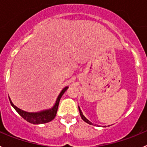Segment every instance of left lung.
Wrapping results in <instances>:
<instances>
[{
  "mask_svg": "<svg viewBox=\"0 0 147 147\" xmlns=\"http://www.w3.org/2000/svg\"><path fill=\"white\" fill-rule=\"evenodd\" d=\"M79 110H80V115H81V118H82V120H84V121H85V122H87V123H88V124H92L91 122H90L89 121H88V119H87L86 118H85V116H84V115H83L82 113V111H81V110H80V107H79Z\"/></svg>",
  "mask_w": 147,
  "mask_h": 147,
  "instance_id": "1",
  "label": "left lung"
}]
</instances>
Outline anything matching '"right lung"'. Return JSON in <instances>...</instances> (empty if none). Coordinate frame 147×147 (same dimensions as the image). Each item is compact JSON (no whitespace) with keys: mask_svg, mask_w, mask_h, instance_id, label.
I'll list each match as a JSON object with an SVG mask.
<instances>
[{"mask_svg":"<svg viewBox=\"0 0 147 147\" xmlns=\"http://www.w3.org/2000/svg\"><path fill=\"white\" fill-rule=\"evenodd\" d=\"M67 88L68 87H65V88H63L62 91H61L60 94L59 95L57 99V102H56L55 105L53 107V108H51V110H45V111H42L40 113H28L25 112L23 110H20V109L18 108L16 106L13 105L12 102H11V99L9 98L10 103H11V106H12L15 110H16L17 112L18 113V114L21 116L23 119H24L25 120H26L27 121L31 123V124H45V123H47V122L51 121V120L55 118L56 114H57V109L58 106H59V100H60L61 97L62 96V95L67 90Z\"/></svg>","mask_w":147,"mask_h":147,"instance_id":"right-lung-1","label":"right lung"}]
</instances>
